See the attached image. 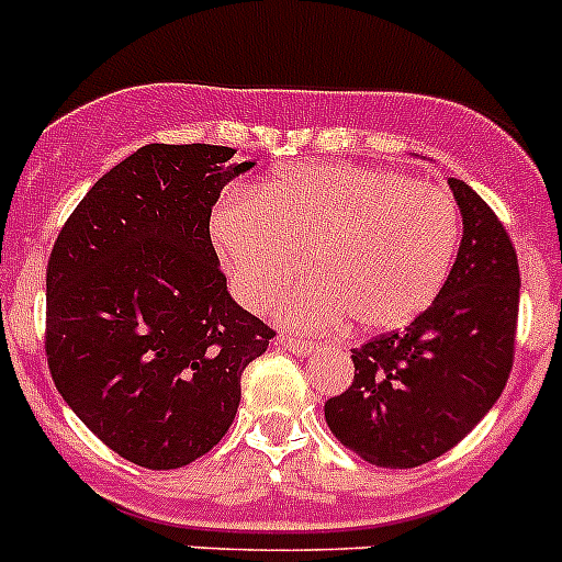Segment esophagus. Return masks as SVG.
Wrapping results in <instances>:
<instances>
[{"label": "esophagus", "mask_w": 562, "mask_h": 562, "mask_svg": "<svg viewBox=\"0 0 562 562\" xmlns=\"http://www.w3.org/2000/svg\"><path fill=\"white\" fill-rule=\"evenodd\" d=\"M277 342H280L282 348L293 350V353H299V356H310V353H313V350H315L313 339L293 337V334H280V337H277Z\"/></svg>", "instance_id": "esophagus-1"}]
</instances>
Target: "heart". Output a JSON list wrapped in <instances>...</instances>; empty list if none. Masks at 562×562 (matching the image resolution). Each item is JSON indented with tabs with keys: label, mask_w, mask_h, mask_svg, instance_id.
Wrapping results in <instances>:
<instances>
[{
	"label": "heart",
	"mask_w": 562,
	"mask_h": 562,
	"mask_svg": "<svg viewBox=\"0 0 562 562\" xmlns=\"http://www.w3.org/2000/svg\"><path fill=\"white\" fill-rule=\"evenodd\" d=\"M462 220L446 190L386 168L323 162L285 166L255 201L228 198L212 214V239L236 296L266 307L310 271L282 304L293 326L389 331L432 304L457 258Z\"/></svg>",
	"instance_id": "b5f03b06"
}]
</instances>
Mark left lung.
Listing matches in <instances>:
<instances>
[{
	"label": "left lung",
	"instance_id": "1",
	"mask_svg": "<svg viewBox=\"0 0 562 562\" xmlns=\"http://www.w3.org/2000/svg\"><path fill=\"white\" fill-rule=\"evenodd\" d=\"M462 245L432 307L350 350L353 383L323 407L334 438L389 470L432 462L490 413L514 367L519 263L484 198L449 179Z\"/></svg>",
	"mask_w": 562,
	"mask_h": 562
}]
</instances>
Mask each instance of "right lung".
I'll use <instances>...</instances> for the list:
<instances>
[{
  "mask_svg": "<svg viewBox=\"0 0 562 562\" xmlns=\"http://www.w3.org/2000/svg\"><path fill=\"white\" fill-rule=\"evenodd\" d=\"M212 144H149L67 217L45 269V356L61 400L119 457L149 470L223 440L241 372L274 328L231 299L209 220L255 162Z\"/></svg>",
  "mask_w": 562,
  "mask_h": 562,
  "instance_id": "add662e5",
  "label": "right lung"
}]
</instances>
